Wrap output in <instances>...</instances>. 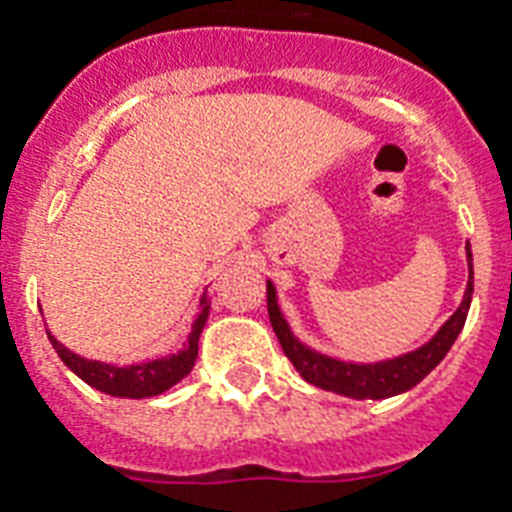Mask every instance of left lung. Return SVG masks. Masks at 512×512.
Listing matches in <instances>:
<instances>
[{
    "instance_id": "obj_1",
    "label": "left lung",
    "mask_w": 512,
    "mask_h": 512,
    "mask_svg": "<svg viewBox=\"0 0 512 512\" xmlns=\"http://www.w3.org/2000/svg\"><path fill=\"white\" fill-rule=\"evenodd\" d=\"M465 255H468V287H465L460 308L441 324V329L425 345L409 350V353L364 364V361H342V358L327 356V353L305 345L292 332L289 321L281 313L276 284L268 281V316H271L273 332L279 337L289 361L295 364L297 372L303 374V380H308L316 388L337 393V396L356 398V401H364V398L380 401V398L406 393L444 361V356L465 327L470 300H473V252H470V244H465Z\"/></svg>"
}]
</instances>
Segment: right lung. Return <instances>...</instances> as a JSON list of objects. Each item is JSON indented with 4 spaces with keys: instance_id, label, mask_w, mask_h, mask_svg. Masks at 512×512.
<instances>
[{
    "instance_id": "add662e5",
    "label": "right lung",
    "mask_w": 512,
    "mask_h": 512,
    "mask_svg": "<svg viewBox=\"0 0 512 512\" xmlns=\"http://www.w3.org/2000/svg\"><path fill=\"white\" fill-rule=\"evenodd\" d=\"M209 319V297L207 292L199 300V313L191 324V332L185 337L183 348L167 356L148 358L140 364H108V361H98V358H84L74 350H68L58 337L47 329L52 348L60 356V361L71 369V372L84 380L90 388L108 393L116 398H151L159 396L164 390H170L172 385L183 380L185 374L191 372L199 356V337L201 329Z\"/></svg>"
}]
</instances>
